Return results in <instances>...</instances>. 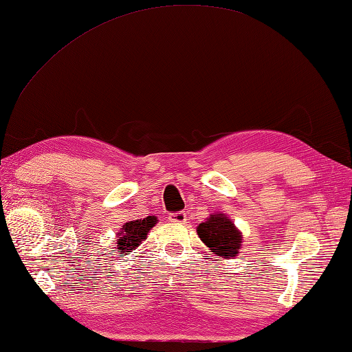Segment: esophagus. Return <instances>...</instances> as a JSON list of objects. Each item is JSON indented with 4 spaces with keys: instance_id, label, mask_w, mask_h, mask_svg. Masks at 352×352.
I'll use <instances>...</instances> for the list:
<instances>
[{
    "instance_id": "esophagus-1",
    "label": "esophagus",
    "mask_w": 352,
    "mask_h": 352,
    "mask_svg": "<svg viewBox=\"0 0 352 352\" xmlns=\"http://www.w3.org/2000/svg\"><path fill=\"white\" fill-rule=\"evenodd\" d=\"M168 221L171 223H185L186 221V214L179 210V212H173L168 215Z\"/></svg>"
}]
</instances>
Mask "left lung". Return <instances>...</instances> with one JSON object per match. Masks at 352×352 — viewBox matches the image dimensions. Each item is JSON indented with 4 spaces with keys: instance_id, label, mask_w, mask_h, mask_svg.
<instances>
[{
    "instance_id": "8db88e82",
    "label": "left lung",
    "mask_w": 352,
    "mask_h": 352,
    "mask_svg": "<svg viewBox=\"0 0 352 352\" xmlns=\"http://www.w3.org/2000/svg\"><path fill=\"white\" fill-rule=\"evenodd\" d=\"M197 235L217 256L233 259L241 250V233L223 214L210 215L205 223L199 224Z\"/></svg>"
}]
</instances>
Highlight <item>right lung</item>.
Instances as JSON below:
<instances>
[{
  "label": "right lung",
  "instance_id": "right-lung-1",
  "mask_svg": "<svg viewBox=\"0 0 352 352\" xmlns=\"http://www.w3.org/2000/svg\"><path fill=\"white\" fill-rule=\"evenodd\" d=\"M155 217H146L143 220H134L123 226L120 233V239L117 241V252H120V256L129 253L132 248L140 245V242L146 239L147 232H149L156 224Z\"/></svg>",
  "mask_w": 352,
  "mask_h": 352
}]
</instances>
